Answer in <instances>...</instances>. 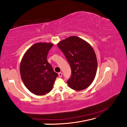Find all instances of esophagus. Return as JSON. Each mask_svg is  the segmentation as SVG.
<instances>
[{"label": "esophagus", "instance_id": "esophagus-1", "mask_svg": "<svg viewBox=\"0 0 127 127\" xmlns=\"http://www.w3.org/2000/svg\"><path fill=\"white\" fill-rule=\"evenodd\" d=\"M58 76L61 77L62 76V72H59V73H58Z\"/></svg>", "mask_w": 127, "mask_h": 127}]
</instances>
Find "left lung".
Returning <instances> with one entry per match:
<instances>
[{"label":"left lung","mask_w":127,"mask_h":127,"mask_svg":"<svg viewBox=\"0 0 127 127\" xmlns=\"http://www.w3.org/2000/svg\"><path fill=\"white\" fill-rule=\"evenodd\" d=\"M57 46L71 69L68 85L76 91L87 88L95 79L97 66L96 55L91 45L83 39L72 36L60 42Z\"/></svg>","instance_id":"8db88e82"}]
</instances>
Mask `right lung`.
I'll return each instance as SVG.
<instances>
[{
	"label": "right lung",
	"mask_w": 127,
	"mask_h": 127,
	"mask_svg": "<svg viewBox=\"0 0 127 127\" xmlns=\"http://www.w3.org/2000/svg\"><path fill=\"white\" fill-rule=\"evenodd\" d=\"M53 45L50 43H35L22 58L21 79L26 87L34 95H43L50 92L58 76L47 60L48 52Z\"/></svg>",
	"instance_id": "right-lung-1"
}]
</instances>
